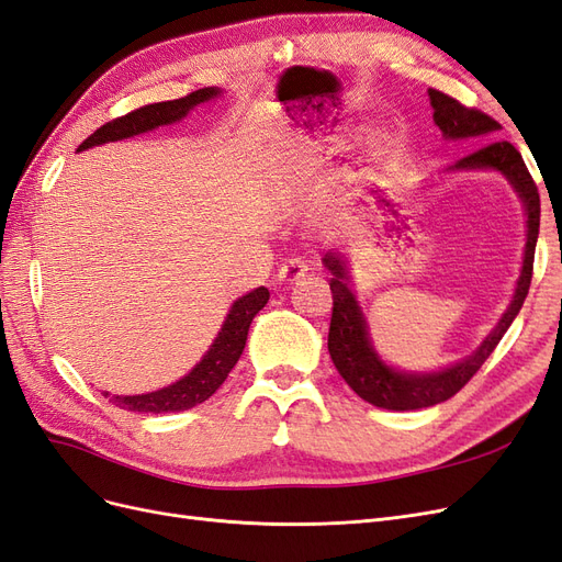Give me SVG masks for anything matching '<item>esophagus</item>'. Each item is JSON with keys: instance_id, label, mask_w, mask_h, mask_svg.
<instances>
[{"instance_id": "obj_1", "label": "esophagus", "mask_w": 562, "mask_h": 562, "mask_svg": "<svg viewBox=\"0 0 562 562\" xmlns=\"http://www.w3.org/2000/svg\"><path fill=\"white\" fill-rule=\"evenodd\" d=\"M310 271V262L302 260V258H293V260H285L279 269V281L281 283H295L297 279H302L304 274Z\"/></svg>"}]
</instances>
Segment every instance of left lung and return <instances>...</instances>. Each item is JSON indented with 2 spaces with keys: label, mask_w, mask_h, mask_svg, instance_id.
Here are the masks:
<instances>
[{
  "label": "left lung",
  "mask_w": 562,
  "mask_h": 562,
  "mask_svg": "<svg viewBox=\"0 0 562 562\" xmlns=\"http://www.w3.org/2000/svg\"><path fill=\"white\" fill-rule=\"evenodd\" d=\"M429 100L434 108V122L440 128V133H443L446 140L487 138V135L502 128L492 116L483 114L481 110L464 108L462 103H457L454 98L436 89H429ZM452 171H499L522 201L527 217L522 267L512 304H508L506 312L502 314L497 326L483 339L481 347L471 356H467V359L434 372H405L384 363L375 347H372L368 321L361 312L359 300H356L349 288L351 281L347 258L342 252H326V258H323V265H326L333 274V318L328 333L330 359L339 375L345 378V382L356 391V394L372 405L384 407V411H419V407H431L436 403L452 398L457 391L481 370V366L487 361V356L495 351L499 339L518 316L527 291H530L535 246L539 236V192L520 157V151L506 140L487 143L471 151L464 159H459L452 166Z\"/></svg>",
  "instance_id": "obj_1"
}]
</instances>
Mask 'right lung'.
Listing matches in <instances>:
<instances>
[{"instance_id":"add662e5","label":"right lung","mask_w":562,"mask_h":562,"mask_svg":"<svg viewBox=\"0 0 562 562\" xmlns=\"http://www.w3.org/2000/svg\"><path fill=\"white\" fill-rule=\"evenodd\" d=\"M220 93L223 91L217 87H209L178 100H166V103H155V105H145L140 110H133L126 116L112 119V122L91 133L89 138L79 145V151L103 145V143L126 140V138H133V135L155 131L159 126L176 124L190 114L196 105L209 103V100L217 98ZM267 300H269V291L265 285L255 288V291H250L248 295L236 300L223 323V328H220L217 337L213 339L211 349L203 353V359L187 372L182 380L168 384L164 389L149 391V394L112 396L110 401L116 407H122V411L151 413V415L190 411V407L209 401L217 391V386L227 380L229 370L236 366V361H239V356L246 347L250 321L265 307ZM105 396H110L108 391Z\"/></svg>"}]
</instances>
